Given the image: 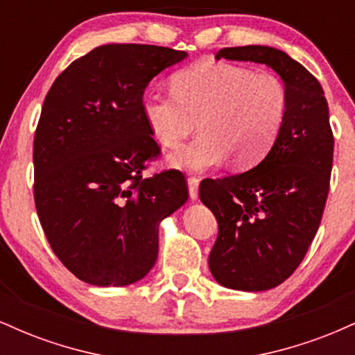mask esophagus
<instances>
[{"instance_id":"34e87169","label":"esophagus","mask_w":355,"mask_h":355,"mask_svg":"<svg viewBox=\"0 0 355 355\" xmlns=\"http://www.w3.org/2000/svg\"><path fill=\"white\" fill-rule=\"evenodd\" d=\"M187 183H189L190 198H191V200H197V198H198V183H200V180H198L197 177H189Z\"/></svg>"}]
</instances>
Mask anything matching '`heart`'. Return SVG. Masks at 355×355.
I'll list each match as a JSON object with an SVG mask.
<instances>
[{
  "mask_svg": "<svg viewBox=\"0 0 355 355\" xmlns=\"http://www.w3.org/2000/svg\"><path fill=\"white\" fill-rule=\"evenodd\" d=\"M172 88L145 95L141 113L165 148L180 145L198 121L202 135L170 158L187 172H202L225 158L235 168H250L274 148L284 128L288 93L272 73L202 61L175 73Z\"/></svg>",
  "mask_w": 355,
  "mask_h": 355,
  "instance_id": "heart-1",
  "label": "heart"
}]
</instances>
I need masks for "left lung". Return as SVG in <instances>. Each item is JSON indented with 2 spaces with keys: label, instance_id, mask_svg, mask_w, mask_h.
Returning <instances> with one entry per match:
<instances>
[{
  "label": "left lung",
  "instance_id": "left-lung-1",
  "mask_svg": "<svg viewBox=\"0 0 355 355\" xmlns=\"http://www.w3.org/2000/svg\"><path fill=\"white\" fill-rule=\"evenodd\" d=\"M215 58L267 64L288 93L267 157L245 173L205 178L198 190L218 222L209 255L214 279L235 291H268L294 274L320 225L334 158L327 100L315 76L275 48H223Z\"/></svg>",
  "mask_w": 355,
  "mask_h": 355
}]
</instances>
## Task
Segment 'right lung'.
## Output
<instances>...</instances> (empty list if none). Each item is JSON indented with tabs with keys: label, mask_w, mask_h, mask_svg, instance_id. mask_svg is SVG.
<instances>
[{
	"label": "right lung",
	"mask_w": 355,
	"mask_h": 355,
	"mask_svg": "<svg viewBox=\"0 0 355 355\" xmlns=\"http://www.w3.org/2000/svg\"><path fill=\"white\" fill-rule=\"evenodd\" d=\"M187 56L155 44H103L75 60L44 98L35 132V205L64 267L123 287L152 270L158 225L189 198L183 173L144 178L160 155L141 103L153 76Z\"/></svg>",
	"instance_id": "1"
}]
</instances>
